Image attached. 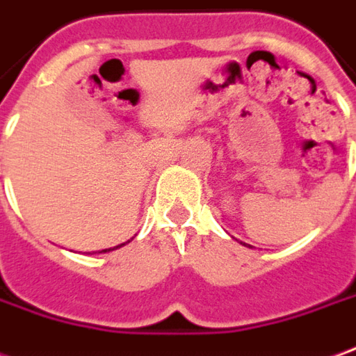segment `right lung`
<instances>
[{
	"instance_id": "obj_1",
	"label": "right lung",
	"mask_w": 356,
	"mask_h": 356,
	"mask_svg": "<svg viewBox=\"0 0 356 356\" xmlns=\"http://www.w3.org/2000/svg\"><path fill=\"white\" fill-rule=\"evenodd\" d=\"M127 243H129V241H127ZM123 245H125V243H121V245H119V247H123ZM119 247H113V248H104V250H102V252H109V250H115V248H119Z\"/></svg>"
}]
</instances>
